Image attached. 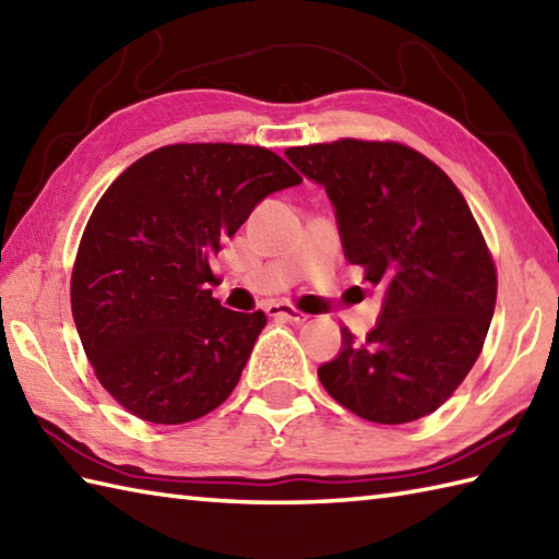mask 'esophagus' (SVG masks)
Masks as SVG:
<instances>
[{"mask_svg": "<svg viewBox=\"0 0 559 559\" xmlns=\"http://www.w3.org/2000/svg\"><path fill=\"white\" fill-rule=\"evenodd\" d=\"M266 312H269V317H281V320H288L293 324H302L305 320H308V314L300 312L298 308H293V305H286V302L269 305Z\"/></svg>", "mask_w": 559, "mask_h": 559, "instance_id": "esophagus-1", "label": "esophagus"}]
</instances>
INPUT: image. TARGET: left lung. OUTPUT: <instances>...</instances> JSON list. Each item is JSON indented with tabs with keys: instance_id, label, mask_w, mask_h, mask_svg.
Instances as JSON below:
<instances>
[{
	"instance_id": "1",
	"label": "left lung",
	"mask_w": 559,
	"mask_h": 559,
	"mask_svg": "<svg viewBox=\"0 0 559 559\" xmlns=\"http://www.w3.org/2000/svg\"><path fill=\"white\" fill-rule=\"evenodd\" d=\"M336 207L344 254L385 290L364 342L317 376L330 395L376 424H407L441 407L483 352L497 305V266L451 177L392 140L342 138L288 147Z\"/></svg>"
}]
</instances>
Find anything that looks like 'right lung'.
<instances>
[{
  "instance_id": "1",
  "label": "right lung",
  "mask_w": 559,
  "mask_h": 559,
  "mask_svg": "<svg viewBox=\"0 0 559 559\" xmlns=\"http://www.w3.org/2000/svg\"><path fill=\"white\" fill-rule=\"evenodd\" d=\"M300 181L266 147L177 142L108 186L82 233L70 300L94 376L120 407L186 424L233 395L266 314L213 298L211 257L261 199Z\"/></svg>"
}]
</instances>
